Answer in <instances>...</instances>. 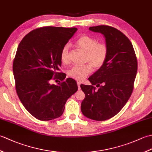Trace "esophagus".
I'll return each instance as SVG.
<instances>
[{"label":"esophagus","mask_w":152,"mask_h":152,"mask_svg":"<svg viewBox=\"0 0 152 152\" xmlns=\"http://www.w3.org/2000/svg\"><path fill=\"white\" fill-rule=\"evenodd\" d=\"M77 84H78V89H80V82L78 81L77 82Z\"/></svg>","instance_id":"34e87169"}]
</instances>
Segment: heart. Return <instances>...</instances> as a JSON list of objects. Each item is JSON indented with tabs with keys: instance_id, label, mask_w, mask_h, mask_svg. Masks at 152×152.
<instances>
[{
	"instance_id": "1",
	"label": "heart",
	"mask_w": 152,
	"mask_h": 152,
	"mask_svg": "<svg viewBox=\"0 0 152 152\" xmlns=\"http://www.w3.org/2000/svg\"><path fill=\"white\" fill-rule=\"evenodd\" d=\"M76 45L80 49L85 51V61L90 64L83 65H76L68 71V75L77 80H82L91 72V66L94 69H99L103 66L108 56V47L104 43H98V40L95 38L83 35L76 40ZM70 45L66 44L63 47L60 53L61 62L67 64L69 63Z\"/></svg>"
}]
</instances>
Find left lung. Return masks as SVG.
I'll list each match as a JSON object with an SVG mask.
<instances>
[{"label": "left lung", "mask_w": 152, "mask_h": 152, "mask_svg": "<svg viewBox=\"0 0 152 152\" xmlns=\"http://www.w3.org/2000/svg\"><path fill=\"white\" fill-rule=\"evenodd\" d=\"M89 29L103 34L108 52L103 66L88 78L92 86H80L86 95L81 110L89 119L104 121L117 114L131 96L137 59L133 45L121 31L108 25ZM95 85L98 90L93 86Z\"/></svg>", "instance_id": "left-lung-1"}]
</instances>
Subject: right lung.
Segmentation results:
<instances>
[{
  "label": "right lung",
  "mask_w": 152,
  "mask_h": 152,
  "mask_svg": "<svg viewBox=\"0 0 152 152\" xmlns=\"http://www.w3.org/2000/svg\"><path fill=\"white\" fill-rule=\"evenodd\" d=\"M77 30L74 27L37 28L19 44L13 63L16 92L27 110L39 120L60 117L67 99L78 90L75 80H64L66 76L59 72L61 51ZM53 77L62 82L51 85Z\"/></svg>",
  "instance_id": "1"
}]
</instances>
